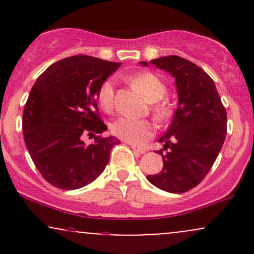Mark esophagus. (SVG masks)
<instances>
[{
  "instance_id": "1",
  "label": "esophagus",
  "mask_w": 254,
  "mask_h": 254,
  "mask_svg": "<svg viewBox=\"0 0 254 254\" xmlns=\"http://www.w3.org/2000/svg\"><path fill=\"white\" fill-rule=\"evenodd\" d=\"M130 147H131V149H132L133 151H135L136 154H144V153H145V149H144V148L138 147V145H136V144L130 143Z\"/></svg>"
}]
</instances>
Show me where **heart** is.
<instances>
[{"instance_id": "b5f03b06", "label": "heart", "mask_w": 254, "mask_h": 254, "mask_svg": "<svg viewBox=\"0 0 254 254\" xmlns=\"http://www.w3.org/2000/svg\"><path fill=\"white\" fill-rule=\"evenodd\" d=\"M129 82L133 88L142 93L148 103H155L151 107L153 116L159 123L170 119L172 107L167 103H157L167 93V87L153 72H139L129 77ZM98 101L100 107L106 112H112L115 109V83L112 80H106L101 84L98 92ZM111 131L115 136L132 144H141L153 135V125L145 119H133L121 117L111 125Z\"/></svg>"}]
</instances>
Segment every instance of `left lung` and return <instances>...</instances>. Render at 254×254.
Returning <instances> with one entry per match:
<instances>
[{"label": "left lung", "instance_id": "left-lung-1", "mask_svg": "<svg viewBox=\"0 0 254 254\" xmlns=\"http://www.w3.org/2000/svg\"><path fill=\"white\" fill-rule=\"evenodd\" d=\"M150 63L176 78L179 103L170 127L159 139L165 144L157 151L164 168L147 179L161 190L183 193L196 188L214 165L226 138L227 112L212 78L197 64L179 56Z\"/></svg>", "mask_w": 254, "mask_h": 254}]
</instances>
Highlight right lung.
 I'll return each instance as SVG.
<instances>
[{
    "instance_id": "right-lung-1",
    "label": "right lung",
    "mask_w": 254,
    "mask_h": 254,
    "mask_svg": "<svg viewBox=\"0 0 254 254\" xmlns=\"http://www.w3.org/2000/svg\"><path fill=\"white\" fill-rule=\"evenodd\" d=\"M121 66L77 55L49 66L37 78L22 116L24 139L44 179L61 190H76L103 173L113 145L98 111V92ZM84 135L95 137L86 145Z\"/></svg>"
}]
</instances>
